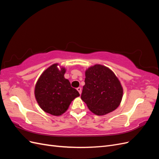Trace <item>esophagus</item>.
<instances>
[{
  "label": "esophagus",
  "instance_id": "esophagus-1",
  "mask_svg": "<svg viewBox=\"0 0 159 159\" xmlns=\"http://www.w3.org/2000/svg\"><path fill=\"white\" fill-rule=\"evenodd\" d=\"M77 90H78V91L80 93V94L81 93V88H80V87L78 88H77Z\"/></svg>",
  "mask_w": 159,
  "mask_h": 159
}]
</instances>
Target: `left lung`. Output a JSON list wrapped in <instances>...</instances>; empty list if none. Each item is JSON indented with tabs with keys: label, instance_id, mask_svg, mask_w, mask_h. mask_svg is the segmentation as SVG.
<instances>
[{
	"label": "left lung",
	"instance_id": "obj_1",
	"mask_svg": "<svg viewBox=\"0 0 159 159\" xmlns=\"http://www.w3.org/2000/svg\"><path fill=\"white\" fill-rule=\"evenodd\" d=\"M123 93L119 80L107 67L96 64L85 71L81 98L94 114L104 115L116 109Z\"/></svg>",
	"mask_w": 159,
	"mask_h": 159
}]
</instances>
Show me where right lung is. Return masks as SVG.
<instances>
[{
  "label": "right lung",
  "mask_w": 159,
  "mask_h": 159,
  "mask_svg": "<svg viewBox=\"0 0 159 159\" xmlns=\"http://www.w3.org/2000/svg\"><path fill=\"white\" fill-rule=\"evenodd\" d=\"M58 64L47 68L35 85L34 95L40 108L45 112L59 116L68 109L71 102L80 93L64 78L66 69H58Z\"/></svg>",
  "instance_id": "obj_1"
}]
</instances>
